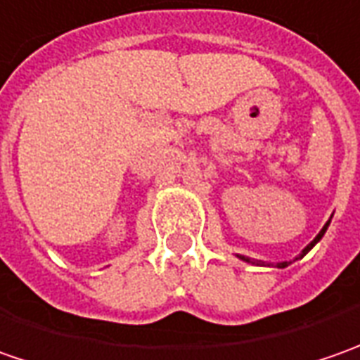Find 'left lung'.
Instances as JSON below:
<instances>
[{
	"instance_id": "left-lung-1",
	"label": "left lung",
	"mask_w": 360,
	"mask_h": 360,
	"mask_svg": "<svg viewBox=\"0 0 360 360\" xmlns=\"http://www.w3.org/2000/svg\"><path fill=\"white\" fill-rule=\"evenodd\" d=\"M326 226H328V222H326L325 224V229L321 230V232H319V236H316V238H314V240L311 242V244H309V246H307V248H304V250H302V255L300 256H304L307 255V252H309V250H311L312 246H314V244H316V242L321 240V238H323V234H325V230H326ZM242 260H248V258H244V256H240ZM288 264H290V262H281V264H278V269H284V266H288Z\"/></svg>"
}]
</instances>
